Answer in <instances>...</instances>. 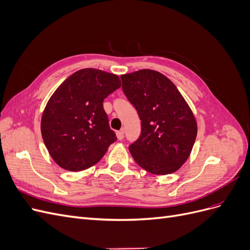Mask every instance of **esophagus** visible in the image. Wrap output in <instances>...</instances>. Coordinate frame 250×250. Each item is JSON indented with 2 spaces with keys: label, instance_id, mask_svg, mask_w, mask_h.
Here are the masks:
<instances>
[{
  "label": "esophagus",
  "instance_id": "1",
  "mask_svg": "<svg viewBox=\"0 0 250 250\" xmlns=\"http://www.w3.org/2000/svg\"><path fill=\"white\" fill-rule=\"evenodd\" d=\"M117 138H118V140H123L124 139V129H121V130H119L118 132H117Z\"/></svg>",
  "mask_w": 250,
  "mask_h": 250
}]
</instances>
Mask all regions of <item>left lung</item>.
Returning <instances> with one entry per match:
<instances>
[{"mask_svg": "<svg viewBox=\"0 0 250 250\" xmlns=\"http://www.w3.org/2000/svg\"><path fill=\"white\" fill-rule=\"evenodd\" d=\"M121 79L141 120V135L129 146L133 160L157 175L177 171L190 156L197 135L191 108L174 83L160 72L140 70Z\"/></svg>", "mask_w": 250, "mask_h": 250, "instance_id": "1", "label": "left lung"}]
</instances>
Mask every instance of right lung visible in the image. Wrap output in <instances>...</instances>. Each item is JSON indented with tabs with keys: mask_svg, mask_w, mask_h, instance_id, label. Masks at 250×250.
Wrapping results in <instances>:
<instances>
[{
	"mask_svg": "<svg viewBox=\"0 0 250 250\" xmlns=\"http://www.w3.org/2000/svg\"><path fill=\"white\" fill-rule=\"evenodd\" d=\"M121 86L120 78L97 69L75 72L58 86L42 117V135L51 157L67 171L96 165L117 141L103 101Z\"/></svg>",
	"mask_w": 250,
	"mask_h": 250,
	"instance_id": "add662e5",
	"label": "right lung"
}]
</instances>
